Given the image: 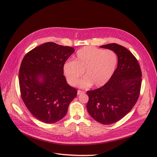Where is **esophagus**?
<instances>
[{"label":"esophagus","instance_id":"1","mask_svg":"<svg viewBox=\"0 0 157 157\" xmlns=\"http://www.w3.org/2000/svg\"><path fill=\"white\" fill-rule=\"evenodd\" d=\"M84 94V92L81 91V90H78L77 91V95H80V94Z\"/></svg>","mask_w":157,"mask_h":157}]
</instances>
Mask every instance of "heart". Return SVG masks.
<instances>
[{"instance_id": "obj_1", "label": "heart", "mask_w": 157, "mask_h": 157, "mask_svg": "<svg viewBox=\"0 0 157 157\" xmlns=\"http://www.w3.org/2000/svg\"><path fill=\"white\" fill-rule=\"evenodd\" d=\"M117 65V56L113 51L86 46L77 52L74 61H66L63 71L71 85L74 86L77 84L84 71L86 77L80 80L78 86L87 88L93 84L99 88L110 80Z\"/></svg>"}]
</instances>
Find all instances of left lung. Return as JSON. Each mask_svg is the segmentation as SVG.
<instances>
[{
	"instance_id": "1",
	"label": "left lung",
	"mask_w": 157,
	"mask_h": 157,
	"mask_svg": "<svg viewBox=\"0 0 157 157\" xmlns=\"http://www.w3.org/2000/svg\"><path fill=\"white\" fill-rule=\"evenodd\" d=\"M100 47L117 54V67L105 85L87 92L86 107L95 121L110 124L120 121L135 105L140 96L141 71L135 56L125 47L115 43Z\"/></svg>"
}]
</instances>
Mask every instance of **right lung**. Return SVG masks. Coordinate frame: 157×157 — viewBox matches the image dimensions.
Wrapping results in <instances>:
<instances>
[{"label":"right lung","instance_id":"right-lung-1","mask_svg":"<svg viewBox=\"0 0 157 157\" xmlns=\"http://www.w3.org/2000/svg\"><path fill=\"white\" fill-rule=\"evenodd\" d=\"M75 52L72 47L46 42L24 56L19 72L21 98L32 115L52 124L67 112L77 91L66 81L63 65Z\"/></svg>","mask_w":157,"mask_h":157}]
</instances>
